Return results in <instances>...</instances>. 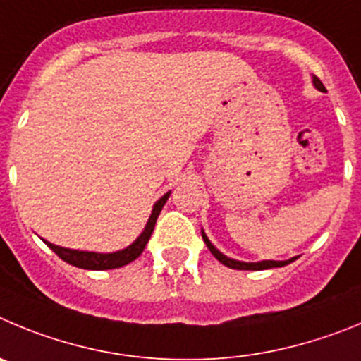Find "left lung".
Listing matches in <instances>:
<instances>
[{"mask_svg":"<svg viewBox=\"0 0 361 361\" xmlns=\"http://www.w3.org/2000/svg\"><path fill=\"white\" fill-rule=\"evenodd\" d=\"M313 84L317 90H320V92H326V87H324V84L320 82V79L318 77H313ZM201 237H203L204 245L209 246V250L212 252L214 257L217 259L219 262H223L225 266H228V268L232 269H268V268H281V266H286L290 264V262H293L295 259H288V261H259V262H241V261H235V259H230L226 257V255H223V253L219 252V250L216 248V246L212 245V243L209 241V237H207V233L201 230Z\"/></svg>","mask_w":361,"mask_h":361,"instance_id":"obj_1","label":"left lung"}]
</instances>
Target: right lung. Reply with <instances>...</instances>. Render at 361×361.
<instances>
[{
	"label": "right lung",
	"mask_w": 361,
	"mask_h": 361,
	"mask_svg": "<svg viewBox=\"0 0 361 361\" xmlns=\"http://www.w3.org/2000/svg\"><path fill=\"white\" fill-rule=\"evenodd\" d=\"M171 192L164 194L160 200L154 203L152 207V212L149 216L147 225H145L144 232L136 237V241L133 245H129L128 248L118 250V252L113 253H97V252H80V250H70L63 248V246L51 245V243L44 241L51 250H54L64 262L71 266H77V268L82 269H113V268H122V266L129 264V262L135 261L136 257H140V253L144 252L145 245L149 243V237H151L152 230H154V225H157V219L160 216L161 209H164L165 201L169 200Z\"/></svg>",
	"instance_id": "right-lung-1"
}]
</instances>
